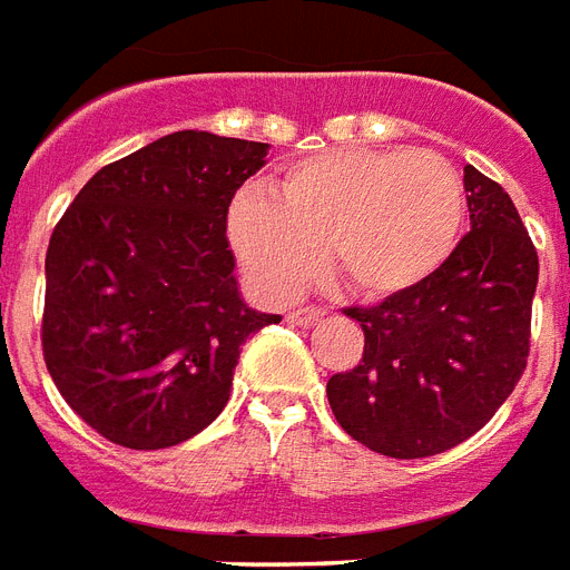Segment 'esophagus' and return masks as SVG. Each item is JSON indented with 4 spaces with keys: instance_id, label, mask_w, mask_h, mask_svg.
Returning a JSON list of instances; mask_svg holds the SVG:
<instances>
[{
    "instance_id": "34e87169",
    "label": "esophagus",
    "mask_w": 570,
    "mask_h": 570,
    "mask_svg": "<svg viewBox=\"0 0 570 570\" xmlns=\"http://www.w3.org/2000/svg\"><path fill=\"white\" fill-rule=\"evenodd\" d=\"M323 308L317 306H299V308H291L288 312V323L291 326H303V330H308L312 323H317L323 317Z\"/></svg>"
}]
</instances>
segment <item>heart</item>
<instances>
[{
	"instance_id": "1",
	"label": "heart",
	"mask_w": 570,
	"mask_h": 570,
	"mask_svg": "<svg viewBox=\"0 0 570 570\" xmlns=\"http://www.w3.org/2000/svg\"><path fill=\"white\" fill-rule=\"evenodd\" d=\"M468 197L459 170L430 149H326L279 173L271 197L244 190L226 238L264 299H291L321 271L362 299L406 294L456 249Z\"/></svg>"
}]
</instances>
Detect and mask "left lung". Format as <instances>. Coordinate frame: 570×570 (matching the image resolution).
<instances>
[{
  "label": "left lung",
  "instance_id": "left-lung-1",
  "mask_svg": "<svg viewBox=\"0 0 570 570\" xmlns=\"http://www.w3.org/2000/svg\"><path fill=\"white\" fill-rule=\"evenodd\" d=\"M471 232L417 288L344 308L364 332L353 371L326 382L350 439L391 459L456 448L494 417L530 356L539 256L498 181L465 167Z\"/></svg>",
  "mask_w": 570,
  "mask_h": 570
}]
</instances>
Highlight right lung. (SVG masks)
Instances as JSON below:
<instances>
[{
    "instance_id": "obj_1",
    "label": "right lung",
    "mask_w": 570,
    "mask_h": 570,
    "mask_svg": "<svg viewBox=\"0 0 570 570\" xmlns=\"http://www.w3.org/2000/svg\"><path fill=\"white\" fill-rule=\"evenodd\" d=\"M267 144L173 131L105 164L47 249L40 344L67 406L129 450L188 441L223 412L240 347L282 321L244 306L232 197Z\"/></svg>"
}]
</instances>
